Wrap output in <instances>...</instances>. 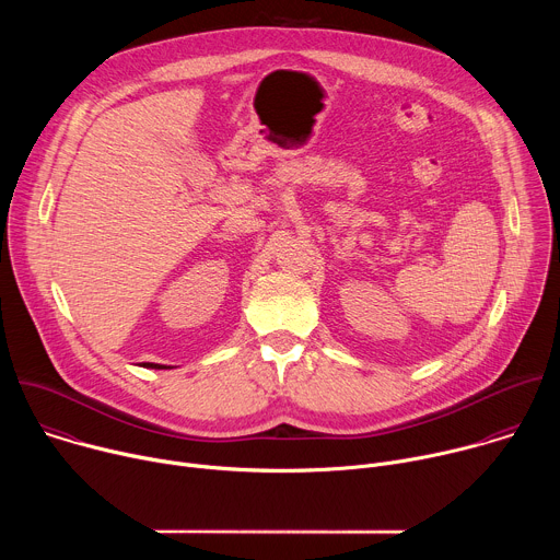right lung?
<instances>
[{
    "mask_svg": "<svg viewBox=\"0 0 560 560\" xmlns=\"http://www.w3.org/2000/svg\"><path fill=\"white\" fill-rule=\"evenodd\" d=\"M148 368H154V370H159V368H166V365H159V363H148Z\"/></svg>",
    "mask_w": 560,
    "mask_h": 560,
    "instance_id": "obj_1",
    "label": "right lung"
}]
</instances>
